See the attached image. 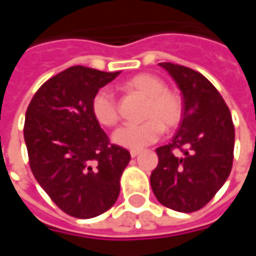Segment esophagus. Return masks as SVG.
I'll return each instance as SVG.
<instances>
[{
	"label": "esophagus",
	"instance_id": "34e87169",
	"mask_svg": "<svg viewBox=\"0 0 256 256\" xmlns=\"http://www.w3.org/2000/svg\"><path fill=\"white\" fill-rule=\"evenodd\" d=\"M140 152H141V151H136V150H132V151H131V156H132V158H135V156H138V155H140Z\"/></svg>",
	"mask_w": 256,
	"mask_h": 256
}]
</instances>
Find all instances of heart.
<instances>
[{
    "instance_id": "b5f03b06",
    "label": "heart",
    "mask_w": 256,
    "mask_h": 256,
    "mask_svg": "<svg viewBox=\"0 0 256 256\" xmlns=\"http://www.w3.org/2000/svg\"><path fill=\"white\" fill-rule=\"evenodd\" d=\"M121 90L145 98L141 124L125 125L112 135L114 142L128 150H141L151 145L165 131L175 130L184 118V100L181 94L166 88L160 76L136 74L121 84ZM94 118L104 126H115L120 121L118 104L106 90H100L91 102Z\"/></svg>"
}]
</instances>
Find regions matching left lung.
<instances>
[{"instance_id":"left-lung-1","label":"left lung","mask_w":256,"mask_h":256,"mask_svg":"<svg viewBox=\"0 0 256 256\" xmlns=\"http://www.w3.org/2000/svg\"><path fill=\"white\" fill-rule=\"evenodd\" d=\"M160 65L181 90L184 118L171 144L156 148L160 161L151 186L164 206L195 212L211 201L231 174L235 128L221 94L204 75L172 62Z\"/></svg>"}]
</instances>
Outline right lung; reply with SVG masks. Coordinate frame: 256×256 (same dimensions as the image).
Here are the masks:
<instances>
[{
    "label": "right lung",
    "mask_w": 256,
    "mask_h": 256,
    "mask_svg": "<svg viewBox=\"0 0 256 256\" xmlns=\"http://www.w3.org/2000/svg\"><path fill=\"white\" fill-rule=\"evenodd\" d=\"M120 72L75 65L40 86L26 108L24 138L35 180L65 214L88 220L112 206L130 152L110 142L91 102Z\"/></svg>",
    "instance_id": "add662e5"
}]
</instances>
